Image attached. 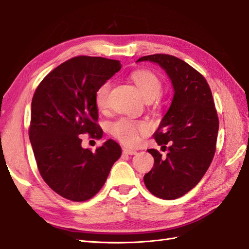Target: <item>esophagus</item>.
Listing matches in <instances>:
<instances>
[{
    "mask_svg": "<svg viewBox=\"0 0 249 249\" xmlns=\"http://www.w3.org/2000/svg\"><path fill=\"white\" fill-rule=\"evenodd\" d=\"M123 153L125 154V155H136L137 154V150H134V149H131V148H126V147H124L123 148Z\"/></svg>",
    "mask_w": 249,
    "mask_h": 249,
    "instance_id": "34e87169",
    "label": "esophagus"
}]
</instances>
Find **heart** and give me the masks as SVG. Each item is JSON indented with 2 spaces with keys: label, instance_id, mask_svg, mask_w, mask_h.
<instances>
[{
  "label": "heart",
  "instance_id": "heart-1",
  "mask_svg": "<svg viewBox=\"0 0 249 249\" xmlns=\"http://www.w3.org/2000/svg\"><path fill=\"white\" fill-rule=\"evenodd\" d=\"M132 80L138 87L139 91L145 100L156 99L160 94L162 84L156 74L149 71H136L132 73ZM111 83L105 82L97 89L95 94L96 106L100 109H106L109 105V94ZM147 126L145 124L135 123L133 120L122 117L111 125V133L120 142L125 145H135L139 141V134L145 132Z\"/></svg>",
  "mask_w": 249,
  "mask_h": 249
}]
</instances>
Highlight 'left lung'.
I'll return each mask as SVG.
<instances>
[{"mask_svg": "<svg viewBox=\"0 0 249 249\" xmlns=\"http://www.w3.org/2000/svg\"><path fill=\"white\" fill-rule=\"evenodd\" d=\"M166 72L173 88L170 107L155 133L159 145L166 148V158L150 148L154 167L143 178L155 196L176 199L196 186L208 170L216 149L217 112L206 79L192 66L175 56L156 54L139 58Z\"/></svg>", "mask_w": 249, "mask_h": 249, "instance_id": "8db88e82", "label": "left lung"}]
</instances>
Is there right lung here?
<instances>
[{"instance_id": "1", "label": "right lung", "mask_w": 249, "mask_h": 249, "mask_svg": "<svg viewBox=\"0 0 249 249\" xmlns=\"http://www.w3.org/2000/svg\"><path fill=\"white\" fill-rule=\"evenodd\" d=\"M122 69L117 60L74 57L57 66L35 90L29 138L37 166L50 188L62 197L84 201L101 190L111 167L122 156L117 142L108 139L91 152L79 135L101 139L95 94Z\"/></svg>"}]
</instances>
